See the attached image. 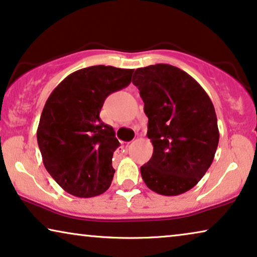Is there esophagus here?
Segmentation results:
<instances>
[{
	"label": "esophagus",
	"instance_id": "esophagus-1",
	"mask_svg": "<svg viewBox=\"0 0 257 257\" xmlns=\"http://www.w3.org/2000/svg\"><path fill=\"white\" fill-rule=\"evenodd\" d=\"M123 152H124V149H123Z\"/></svg>",
	"mask_w": 257,
	"mask_h": 257
}]
</instances>
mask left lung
<instances>
[{"label": "left lung", "mask_w": 257, "mask_h": 257, "mask_svg": "<svg viewBox=\"0 0 257 257\" xmlns=\"http://www.w3.org/2000/svg\"><path fill=\"white\" fill-rule=\"evenodd\" d=\"M148 117L153 156L141 167L149 189L164 196L190 190L213 163L220 133L210 97L170 64L139 68L133 76Z\"/></svg>", "instance_id": "obj_1"}]
</instances>
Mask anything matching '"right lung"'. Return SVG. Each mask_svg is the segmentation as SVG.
Wrapping results in <instances>:
<instances>
[{
	"mask_svg": "<svg viewBox=\"0 0 257 257\" xmlns=\"http://www.w3.org/2000/svg\"><path fill=\"white\" fill-rule=\"evenodd\" d=\"M134 69L93 66L68 75L48 97L37 128L47 172L67 193L94 197L110 187L119 146L100 112L109 94L131 83Z\"/></svg>",
	"mask_w": 257,
	"mask_h": 257,
	"instance_id": "1",
	"label": "right lung"
}]
</instances>
